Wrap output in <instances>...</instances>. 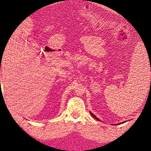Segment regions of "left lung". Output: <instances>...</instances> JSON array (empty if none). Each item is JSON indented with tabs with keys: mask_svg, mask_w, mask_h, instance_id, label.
Returning a JSON list of instances; mask_svg holds the SVG:
<instances>
[{
	"mask_svg": "<svg viewBox=\"0 0 151 151\" xmlns=\"http://www.w3.org/2000/svg\"><path fill=\"white\" fill-rule=\"evenodd\" d=\"M90 114H91V115H92V116H93V117H94L95 119H97V121H100V119H98V118H97V117H96V116H95V115L94 114H93L91 113V112H90ZM125 123V121L123 122V123Z\"/></svg>",
	"mask_w": 151,
	"mask_h": 151,
	"instance_id": "left-lung-1",
	"label": "left lung"
}]
</instances>
